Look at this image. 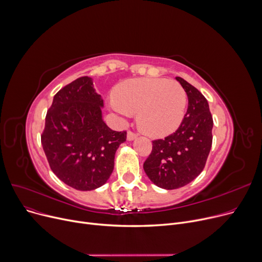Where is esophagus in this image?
<instances>
[{
    "instance_id": "1",
    "label": "esophagus",
    "mask_w": 262,
    "mask_h": 262,
    "mask_svg": "<svg viewBox=\"0 0 262 262\" xmlns=\"http://www.w3.org/2000/svg\"><path fill=\"white\" fill-rule=\"evenodd\" d=\"M136 137H137V134L133 133L132 131H128V133H127V140H128L129 142H131V141L135 140Z\"/></svg>"
}]
</instances>
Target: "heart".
<instances>
[{"label": "heart", "instance_id": "obj_1", "mask_svg": "<svg viewBox=\"0 0 262 262\" xmlns=\"http://www.w3.org/2000/svg\"><path fill=\"white\" fill-rule=\"evenodd\" d=\"M186 103L185 91L176 81L134 78L115 86L110 107L124 117L137 113V124L144 133L164 137L179 128Z\"/></svg>", "mask_w": 262, "mask_h": 262}]
</instances>
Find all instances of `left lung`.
Instances as JSON below:
<instances>
[{"mask_svg":"<svg viewBox=\"0 0 262 262\" xmlns=\"http://www.w3.org/2000/svg\"><path fill=\"white\" fill-rule=\"evenodd\" d=\"M176 79L187 94V112L174 133L152 142L144 163L150 181L164 189L185 186L201 173L212 144L213 121L206 98L181 77Z\"/></svg>","mask_w":262,"mask_h":262,"instance_id":"8db88e82","label":"left lung"}]
</instances>
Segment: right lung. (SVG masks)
<instances>
[{
  "instance_id": "obj_1",
  "label": "right lung",
  "mask_w": 262,
  "mask_h": 262,
  "mask_svg": "<svg viewBox=\"0 0 262 262\" xmlns=\"http://www.w3.org/2000/svg\"><path fill=\"white\" fill-rule=\"evenodd\" d=\"M103 100L93 79L80 77L61 89L46 113L41 144L53 172L67 185L93 190L109 180L115 153L127 132L102 119Z\"/></svg>"
}]
</instances>
